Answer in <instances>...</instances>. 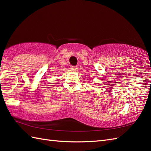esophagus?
<instances>
[{
    "label": "esophagus",
    "mask_w": 151,
    "mask_h": 151,
    "mask_svg": "<svg viewBox=\"0 0 151 151\" xmlns=\"http://www.w3.org/2000/svg\"><path fill=\"white\" fill-rule=\"evenodd\" d=\"M70 70H73V71H76L78 69L77 67H76V66H70Z\"/></svg>",
    "instance_id": "esophagus-1"
}]
</instances>
